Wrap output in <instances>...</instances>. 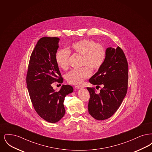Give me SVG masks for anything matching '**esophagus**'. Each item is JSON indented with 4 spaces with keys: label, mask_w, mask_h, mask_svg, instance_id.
<instances>
[{
    "label": "esophagus",
    "mask_w": 152,
    "mask_h": 152,
    "mask_svg": "<svg viewBox=\"0 0 152 152\" xmlns=\"http://www.w3.org/2000/svg\"><path fill=\"white\" fill-rule=\"evenodd\" d=\"M75 88H76V89H82V88H84V87L80 86H75Z\"/></svg>",
    "instance_id": "34e87169"
}]
</instances>
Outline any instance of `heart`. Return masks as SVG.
<instances>
[{"instance_id": "obj_1", "label": "heart", "mask_w": 152, "mask_h": 152, "mask_svg": "<svg viewBox=\"0 0 152 152\" xmlns=\"http://www.w3.org/2000/svg\"><path fill=\"white\" fill-rule=\"evenodd\" d=\"M70 52L83 56L82 65H87L94 71L100 68L106 58V50L100 44L91 39H84L72 44L69 49L60 50L56 52L55 60L58 66L66 70L69 67ZM91 75V69L85 66L81 69H73L66 75L67 81L71 84H81Z\"/></svg>"}]
</instances>
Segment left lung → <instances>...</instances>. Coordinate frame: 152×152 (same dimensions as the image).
Listing matches in <instances>:
<instances>
[{"label":"left lung","mask_w":152,"mask_h":152,"mask_svg":"<svg viewBox=\"0 0 152 152\" xmlns=\"http://www.w3.org/2000/svg\"><path fill=\"white\" fill-rule=\"evenodd\" d=\"M89 81L103 86L99 94L94 88H87L90 94L89 113L97 120L108 119L120 107L128 89V64L120 47L107 48L103 64Z\"/></svg>","instance_id":"1"}]
</instances>
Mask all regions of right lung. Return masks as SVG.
Segmentation results:
<instances>
[{
	"instance_id": "add662e5",
	"label": "right lung",
	"mask_w": 152,
	"mask_h": 152,
	"mask_svg": "<svg viewBox=\"0 0 152 152\" xmlns=\"http://www.w3.org/2000/svg\"><path fill=\"white\" fill-rule=\"evenodd\" d=\"M58 37H43L39 40L31 53L27 74L29 97L37 113L44 120L58 122L65 115L64 98L73 91L72 87L63 85L59 91L51 84L63 79L55 60L58 48Z\"/></svg>"
}]
</instances>
